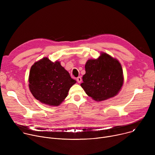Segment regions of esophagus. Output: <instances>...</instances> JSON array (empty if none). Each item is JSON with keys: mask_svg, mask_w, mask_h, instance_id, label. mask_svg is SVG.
Returning <instances> with one entry per match:
<instances>
[{"mask_svg": "<svg viewBox=\"0 0 155 155\" xmlns=\"http://www.w3.org/2000/svg\"><path fill=\"white\" fill-rule=\"evenodd\" d=\"M77 82L78 83H81V78L80 77H77Z\"/></svg>", "mask_w": 155, "mask_h": 155, "instance_id": "34e87169", "label": "esophagus"}]
</instances>
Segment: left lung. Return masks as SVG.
<instances>
[{
    "instance_id": "left-lung-1",
    "label": "left lung",
    "mask_w": 155,
    "mask_h": 155,
    "mask_svg": "<svg viewBox=\"0 0 155 155\" xmlns=\"http://www.w3.org/2000/svg\"><path fill=\"white\" fill-rule=\"evenodd\" d=\"M85 71L80 85L87 96L94 100L108 99L120 91L124 78L121 65L117 59L101 53L97 59L86 62Z\"/></svg>"
}]
</instances>
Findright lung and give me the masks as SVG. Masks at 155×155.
I'll return each instance as SVG.
<instances>
[{
  "label": "right lung",
  "mask_w": 155,
  "mask_h": 155,
  "mask_svg": "<svg viewBox=\"0 0 155 155\" xmlns=\"http://www.w3.org/2000/svg\"><path fill=\"white\" fill-rule=\"evenodd\" d=\"M29 90L34 97L43 104L58 106L67 97L76 83L60 62L43 58L32 66L29 76Z\"/></svg>",
  "instance_id": "obj_1"
}]
</instances>
